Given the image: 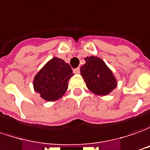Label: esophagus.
<instances>
[{
  "label": "esophagus",
  "mask_w": 150,
  "mask_h": 150,
  "mask_svg": "<svg viewBox=\"0 0 150 150\" xmlns=\"http://www.w3.org/2000/svg\"><path fill=\"white\" fill-rule=\"evenodd\" d=\"M79 68H76V69H74V73L75 74H79Z\"/></svg>",
  "instance_id": "1"
}]
</instances>
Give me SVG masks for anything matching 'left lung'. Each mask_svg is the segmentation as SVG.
Wrapping results in <instances>:
<instances>
[{
    "mask_svg": "<svg viewBox=\"0 0 150 150\" xmlns=\"http://www.w3.org/2000/svg\"><path fill=\"white\" fill-rule=\"evenodd\" d=\"M80 67V74L87 88L97 95L106 96L117 86V79L101 58L87 57Z\"/></svg>",
    "mask_w": 150,
    "mask_h": 150,
    "instance_id": "left-lung-1",
    "label": "left lung"
}]
</instances>
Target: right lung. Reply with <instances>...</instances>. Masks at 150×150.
I'll list each match as a JSON object with an SVG mask.
<instances>
[{"instance_id": "right-lung-1", "label": "right lung", "mask_w": 150, "mask_h": 150, "mask_svg": "<svg viewBox=\"0 0 150 150\" xmlns=\"http://www.w3.org/2000/svg\"><path fill=\"white\" fill-rule=\"evenodd\" d=\"M74 75L70 65L62 59L53 57L38 72L33 79V88L40 97L52 102L61 98L68 88V81Z\"/></svg>"}]
</instances>
